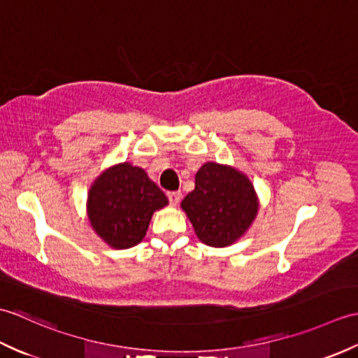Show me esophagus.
I'll return each instance as SVG.
<instances>
[{
  "instance_id": "esophagus-1",
  "label": "esophagus",
  "mask_w": 358,
  "mask_h": 358,
  "mask_svg": "<svg viewBox=\"0 0 358 358\" xmlns=\"http://www.w3.org/2000/svg\"><path fill=\"white\" fill-rule=\"evenodd\" d=\"M167 199H169L171 204H173V206H177V204H178L180 200H181V192H180V191L167 192Z\"/></svg>"
}]
</instances>
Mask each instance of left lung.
<instances>
[{
  "label": "left lung",
  "mask_w": 358,
  "mask_h": 358,
  "mask_svg": "<svg viewBox=\"0 0 358 358\" xmlns=\"http://www.w3.org/2000/svg\"><path fill=\"white\" fill-rule=\"evenodd\" d=\"M195 235L204 245L226 248L245 235L260 209L252 181L229 164L204 163L195 173V189L181 201Z\"/></svg>",
  "instance_id": "obj_1"
}]
</instances>
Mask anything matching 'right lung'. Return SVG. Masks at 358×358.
<instances>
[{
    "label": "right lung",
    "mask_w": 358,
    "mask_h": 358,
    "mask_svg": "<svg viewBox=\"0 0 358 358\" xmlns=\"http://www.w3.org/2000/svg\"><path fill=\"white\" fill-rule=\"evenodd\" d=\"M169 204L148 172L132 163L104 169L87 192L86 214L92 231L113 249L143 241L155 210Z\"/></svg>",
    "instance_id": "1"
}]
</instances>
